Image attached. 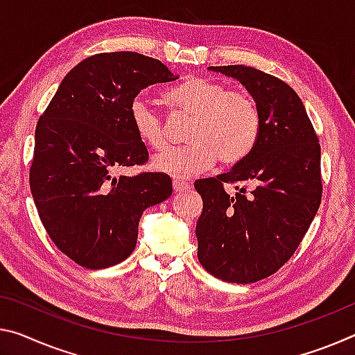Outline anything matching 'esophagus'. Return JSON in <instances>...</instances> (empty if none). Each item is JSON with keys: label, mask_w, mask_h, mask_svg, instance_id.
Listing matches in <instances>:
<instances>
[{"label": "esophagus", "mask_w": 355, "mask_h": 355, "mask_svg": "<svg viewBox=\"0 0 355 355\" xmlns=\"http://www.w3.org/2000/svg\"><path fill=\"white\" fill-rule=\"evenodd\" d=\"M172 187H173V191H175V193H183V191H188L191 188V184L187 183V182H183V180H173Z\"/></svg>", "instance_id": "esophagus-1"}]
</instances>
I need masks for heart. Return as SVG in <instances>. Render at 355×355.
I'll return each instance as SVG.
<instances>
[{"mask_svg": "<svg viewBox=\"0 0 355 355\" xmlns=\"http://www.w3.org/2000/svg\"><path fill=\"white\" fill-rule=\"evenodd\" d=\"M175 114L191 116L184 139L188 144L168 148L153 159V168L175 178H191L215 166L240 164L251 153L261 131V112L248 93L230 89L210 77H191L166 93ZM137 137L151 150L167 144L164 120L145 96L129 105Z\"/></svg>", "mask_w": 355, "mask_h": 355, "instance_id": "heart-1", "label": "heart"}]
</instances>
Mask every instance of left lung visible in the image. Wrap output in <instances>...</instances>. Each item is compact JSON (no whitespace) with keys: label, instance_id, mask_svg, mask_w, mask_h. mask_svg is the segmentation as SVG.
<instances>
[{"label":"left lung","instance_id":"left-lung-1","mask_svg":"<svg viewBox=\"0 0 355 355\" xmlns=\"http://www.w3.org/2000/svg\"><path fill=\"white\" fill-rule=\"evenodd\" d=\"M208 69L245 85L261 112V131L232 171L194 183L204 200L196 226L198 257L219 279L256 283L289 261L316 216L322 196L319 139L288 83L243 64ZM226 182L238 193H226Z\"/></svg>","mask_w":355,"mask_h":355}]
</instances>
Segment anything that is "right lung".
Instances as JSON below:
<instances>
[{"label":"right lung","mask_w":355,"mask_h":355,"mask_svg":"<svg viewBox=\"0 0 355 355\" xmlns=\"http://www.w3.org/2000/svg\"><path fill=\"white\" fill-rule=\"evenodd\" d=\"M177 78L159 60L136 52L93 55L67 72L39 118L31 194L49 237L78 266L99 270L125 261L142 213L171 198L166 173L115 172L148 159L129 118L131 101Z\"/></svg>","instance_id":"obj_1"}]
</instances>
